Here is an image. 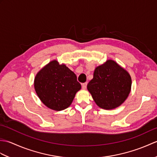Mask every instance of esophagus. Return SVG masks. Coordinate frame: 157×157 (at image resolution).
Segmentation results:
<instances>
[{"mask_svg":"<svg viewBox=\"0 0 157 157\" xmlns=\"http://www.w3.org/2000/svg\"><path fill=\"white\" fill-rule=\"evenodd\" d=\"M82 87L83 89H86V87H87V82H85V83H84V84H82Z\"/></svg>","mask_w":157,"mask_h":157,"instance_id":"1","label":"esophagus"}]
</instances>
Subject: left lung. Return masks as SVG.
Wrapping results in <instances>:
<instances>
[{
	"mask_svg": "<svg viewBox=\"0 0 157 157\" xmlns=\"http://www.w3.org/2000/svg\"><path fill=\"white\" fill-rule=\"evenodd\" d=\"M129 73L113 60L96 67L87 88L100 108L111 110L121 105L131 91Z\"/></svg>",
	"mask_w": 157,
	"mask_h": 157,
	"instance_id": "8db88e82",
	"label": "left lung"
}]
</instances>
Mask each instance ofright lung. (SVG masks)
Returning a JSON list of instances; mask_svg holds the SVG:
<instances>
[{
	"label": "right lung",
	"mask_w": 157,
	"mask_h": 157,
	"mask_svg": "<svg viewBox=\"0 0 157 157\" xmlns=\"http://www.w3.org/2000/svg\"><path fill=\"white\" fill-rule=\"evenodd\" d=\"M34 89L38 98L48 109L63 111L71 105L81 89L76 75L65 64L53 60L37 73Z\"/></svg>",
	"instance_id": "add662e5"
}]
</instances>
